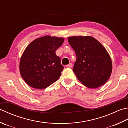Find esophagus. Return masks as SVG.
<instances>
[{"label": "esophagus", "mask_w": 128, "mask_h": 128, "mask_svg": "<svg viewBox=\"0 0 128 128\" xmlns=\"http://www.w3.org/2000/svg\"><path fill=\"white\" fill-rule=\"evenodd\" d=\"M72 66V63H69L68 65H67L66 67H68V68H71Z\"/></svg>", "instance_id": "esophagus-1"}]
</instances>
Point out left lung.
Returning <instances> with one entry per match:
<instances>
[{
	"label": "left lung",
	"instance_id": "left-lung-1",
	"mask_svg": "<svg viewBox=\"0 0 128 128\" xmlns=\"http://www.w3.org/2000/svg\"><path fill=\"white\" fill-rule=\"evenodd\" d=\"M70 46L76 59L72 69L78 79L89 88H97L109 79L112 62L106 48L93 37L70 36Z\"/></svg>",
	"mask_w": 128,
	"mask_h": 128
}]
</instances>
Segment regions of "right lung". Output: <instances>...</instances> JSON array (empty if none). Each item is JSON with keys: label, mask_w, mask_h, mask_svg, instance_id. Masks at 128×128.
I'll return each instance as SVG.
<instances>
[{"label": "right lung", "mask_w": 128, "mask_h": 128, "mask_svg": "<svg viewBox=\"0 0 128 128\" xmlns=\"http://www.w3.org/2000/svg\"><path fill=\"white\" fill-rule=\"evenodd\" d=\"M62 38L45 36L32 41L22 54L19 64L21 76L33 88L46 89L61 76L64 66L56 54Z\"/></svg>", "instance_id": "1"}]
</instances>
